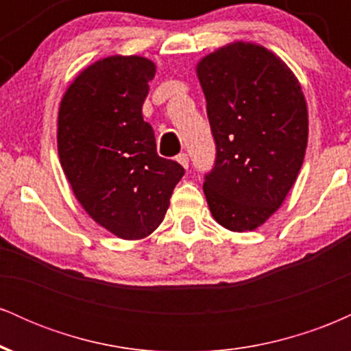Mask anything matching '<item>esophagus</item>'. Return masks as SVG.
Wrapping results in <instances>:
<instances>
[{"instance_id":"34e87169","label":"esophagus","mask_w":351,"mask_h":351,"mask_svg":"<svg viewBox=\"0 0 351 351\" xmlns=\"http://www.w3.org/2000/svg\"><path fill=\"white\" fill-rule=\"evenodd\" d=\"M176 162H178L183 168H188L189 167V158H188L186 153H180V155L176 156Z\"/></svg>"}]
</instances>
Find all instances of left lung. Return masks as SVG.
<instances>
[{"instance_id":"8db88e82","label":"left lung","mask_w":351,"mask_h":351,"mask_svg":"<svg viewBox=\"0 0 351 351\" xmlns=\"http://www.w3.org/2000/svg\"><path fill=\"white\" fill-rule=\"evenodd\" d=\"M196 74L216 142L203 184L209 211L229 231H254L282 206L304 163V92L284 60L254 43L204 56Z\"/></svg>"}]
</instances>
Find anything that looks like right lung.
Segmentation results:
<instances>
[{
	"label": "right lung",
	"instance_id": "right-lung-1",
	"mask_svg": "<svg viewBox=\"0 0 351 351\" xmlns=\"http://www.w3.org/2000/svg\"><path fill=\"white\" fill-rule=\"evenodd\" d=\"M155 72L142 56H110L80 72L60 100V167L87 215L120 239L150 236L184 175L180 163L158 156L143 120Z\"/></svg>",
	"mask_w": 351,
	"mask_h": 351
}]
</instances>
